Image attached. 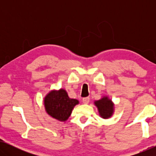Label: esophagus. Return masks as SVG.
<instances>
[{
	"label": "esophagus",
	"mask_w": 156,
	"mask_h": 156,
	"mask_svg": "<svg viewBox=\"0 0 156 156\" xmlns=\"http://www.w3.org/2000/svg\"><path fill=\"white\" fill-rule=\"evenodd\" d=\"M89 101H90V99H89V97L83 98V99H82V102H83V103H84V104H89Z\"/></svg>",
	"instance_id": "1"
}]
</instances>
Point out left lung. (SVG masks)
Instances as JSON below:
<instances>
[{"label":"left lung","instance_id":"left-lung-1","mask_svg":"<svg viewBox=\"0 0 156 156\" xmlns=\"http://www.w3.org/2000/svg\"><path fill=\"white\" fill-rule=\"evenodd\" d=\"M94 105L99 111V114L101 118L109 119L114 114V104L107 96L103 97L101 99L94 101Z\"/></svg>","mask_w":156,"mask_h":156}]
</instances>
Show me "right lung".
I'll return each mask as SVG.
<instances>
[{
	"instance_id": "right-lung-1",
	"label": "right lung",
	"mask_w": 156,
	"mask_h": 156,
	"mask_svg": "<svg viewBox=\"0 0 156 156\" xmlns=\"http://www.w3.org/2000/svg\"><path fill=\"white\" fill-rule=\"evenodd\" d=\"M79 101L69 97L63 89L52 90L44 98V106L48 115L59 121H67Z\"/></svg>"
}]
</instances>
